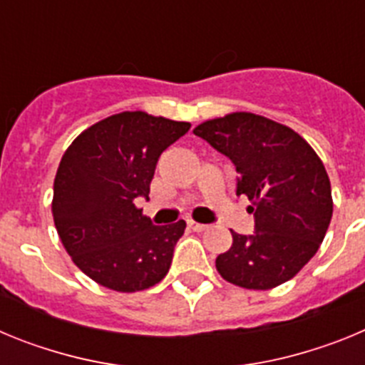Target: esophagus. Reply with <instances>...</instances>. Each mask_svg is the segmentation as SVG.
<instances>
[{"instance_id": "34e87169", "label": "esophagus", "mask_w": 365, "mask_h": 365, "mask_svg": "<svg viewBox=\"0 0 365 365\" xmlns=\"http://www.w3.org/2000/svg\"><path fill=\"white\" fill-rule=\"evenodd\" d=\"M188 227L192 228L193 232H202V230H206V228H208V225H202V222H197V221H193V219H188Z\"/></svg>"}]
</instances>
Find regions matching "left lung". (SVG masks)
<instances>
[{"label": "left lung", "instance_id": "1", "mask_svg": "<svg viewBox=\"0 0 365 365\" xmlns=\"http://www.w3.org/2000/svg\"><path fill=\"white\" fill-rule=\"evenodd\" d=\"M193 133L234 163L237 195H247L256 232H232V247L215 259L222 279L269 291L294 278L320 248L333 217L324 163L303 137L254 113H230Z\"/></svg>", "mask_w": 365, "mask_h": 365}]
</instances>
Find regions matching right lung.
Wrapping results in <instances>:
<instances>
[{"label": "right lung", "instance_id": "right-lung-1", "mask_svg": "<svg viewBox=\"0 0 365 365\" xmlns=\"http://www.w3.org/2000/svg\"><path fill=\"white\" fill-rule=\"evenodd\" d=\"M188 130V122L124 111L87 128L63 153L54 227L74 265L102 287L144 291L170 270L186 222L155 227L135 201L148 197L160 153Z\"/></svg>", "mask_w": 365, "mask_h": 365}]
</instances>
